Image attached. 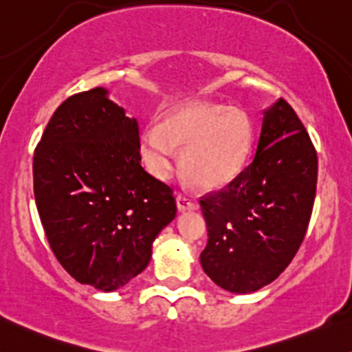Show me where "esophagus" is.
<instances>
[{
    "mask_svg": "<svg viewBox=\"0 0 352 352\" xmlns=\"http://www.w3.org/2000/svg\"><path fill=\"white\" fill-rule=\"evenodd\" d=\"M176 203L179 211H189V209H197V203L192 199L191 196L188 195H177L176 196Z\"/></svg>",
    "mask_w": 352,
    "mask_h": 352,
    "instance_id": "obj_1",
    "label": "esophagus"
}]
</instances>
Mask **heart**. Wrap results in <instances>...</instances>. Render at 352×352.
Masks as SVG:
<instances>
[{"label": "heart", "mask_w": 352, "mask_h": 352, "mask_svg": "<svg viewBox=\"0 0 352 352\" xmlns=\"http://www.w3.org/2000/svg\"><path fill=\"white\" fill-rule=\"evenodd\" d=\"M254 144V126L248 113L212 102L191 101L169 109L160 124L141 133V156L156 179L176 169V148H184L181 168L197 186L216 189L243 171Z\"/></svg>", "instance_id": "heart-1"}]
</instances>
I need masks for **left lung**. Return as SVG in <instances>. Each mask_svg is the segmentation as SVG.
Instances as JSON below:
<instances>
[{"mask_svg":"<svg viewBox=\"0 0 352 352\" xmlns=\"http://www.w3.org/2000/svg\"><path fill=\"white\" fill-rule=\"evenodd\" d=\"M318 155L286 100L264 111L252 161L231 183L199 199L208 226L201 266L231 293L274 281L301 246L313 212Z\"/></svg>","mask_w":352,"mask_h":352,"instance_id":"obj_1","label":"left lung"}]
</instances>
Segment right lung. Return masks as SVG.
<instances>
[{"label": "right lung", "instance_id": "add662e5", "mask_svg": "<svg viewBox=\"0 0 352 352\" xmlns=\"http://www.w3.org/2000/svg\"><path fill=\"white\" fill-rule=\"evenodd\" d=\"M106 93L82 91L58 106L34 149L33 188L59 264L78 283L114 291L148 266L176 199L144 171L138 121Z\"/></svg>", "mask_w": 352, "mask_h": 352}]
</instances>
